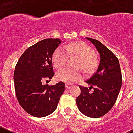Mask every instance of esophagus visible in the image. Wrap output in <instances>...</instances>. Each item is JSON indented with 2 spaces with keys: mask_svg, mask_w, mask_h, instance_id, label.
<instances>
[{
  "mask_svg": "<svg viewBox=\"0 0 133 133\" xmlns=\"http://www.w3.org/2000/svg\"><path fill=\"white\" fill-rule=\"evenodd\" d=\"M72 86H73L72 85L68 84V83H67V84H65V88L68 89H70V88H71V87H72Z\"/></svg>",
  "mask_w": 133,
  "mask_h": 133,
  "instance_id": "obj_1",
  "label": "esophagus"
}]
</instances>
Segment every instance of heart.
I'll list each match as a JSON object with an SVG mask.
<instances>
[{"instance_id": "b5f03b06", "label": "heart", "mask_w": 133, "mask_h": 133, "mask_svg": "<svg viewBox=\"0 0 133 133\" xmlns=\"http://www.w3.org/2000/svg\"><path fill=\"white\" fill-rule=\"evenodd\" d=\"M94 55V50L88 44L82 42H76L66 44L64 47L59 46L56 48L52 56V61L55 68L59 69L64 66L68 56H75L79 58L75 64V68H81L86 73H91L97 63ZM82 77V74L78 69L65 68L59 69L56 74L57 79L68 84L77 82Z\"/></svg>"}]
</instances>
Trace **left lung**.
<instances>
[{
	"mask_svg": "<svg viewBox=\"0 0 133 133\" xmlns=\"http://www.w3.org/2000/svg\"><path fill=\"white\" fill-rule=\"evenodd\" d=\"M85 38L96 48L100 62L96 72L85 81L90 87H79L81 94L76 103L81 113L99 118L108 113L115 103L122 85L121 71L119 59L111 50L98 40ZM91 88L94 91L89 92Z\"/></svg>",
	"mask_w": 133,
	"mask_h": 133,
	"instance_id": "obj_1",
	"label": "left lung"
}]
</instances>
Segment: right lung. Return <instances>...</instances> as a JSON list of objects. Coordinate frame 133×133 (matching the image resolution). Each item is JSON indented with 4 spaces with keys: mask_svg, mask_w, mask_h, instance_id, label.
Listing matches in <instances>:
<instances>
[{
    "mask_svg": "<svg viewBox=\"0 0 133 133\" xmlns=\"http://www.w3.org/2000/svg\"><path fill=\"white\" fill-rule=\"evenodd\" d=\"M62 40L48 38L28 48L20 56L14 73L16 97L26 113L44 117L56 109L65 84L43 85L53 77L52 56Z\"/></svg>",
    "mask_w": 133,
    "mask_h": 133,
    "instance_id": "obj_1",
    "label": "right lung"
}]
</instances>
